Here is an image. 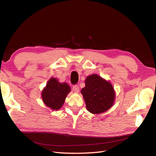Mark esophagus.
I'll return each mask as SVG.
<instances>
[{
    "label": "esophagus",
    "instance_id": "obj_1",
    "mask_svg": "<svg viewBox=\"0 0 156 156\" xmlns=\"http://www.w3.org/2000/svg\"><path fill=\"white\" fill-rule=\"evenodd\" d=\"M72 89H73V90H74L75 92H78L79 90H80V88H79V86L76 85V84L73 86Z\"/></svg>",
    "mask_w": 156,
    "mask_h": 156
}]
</instances>
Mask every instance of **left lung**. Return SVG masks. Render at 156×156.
<instances>
[{
    "label": "left lung",
    "mask_w": 156,
    "mask_h": 156,
    "mask_svg": "<svg viewBox=\"0 0 156 156\" xmlns=\"http://www.w3.org/2000/svg\"><path fill=\"white\" fill-rule=\"evenodd\" d=\"M82 89L87 110L93 114L102 113L111 108L115 101V93L112 86L97 74L89 76Z\"/></svg>",
    "instance_id": "8db88e82"
}]
</instances>
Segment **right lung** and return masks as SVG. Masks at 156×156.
<instances>
[{"label": "right lung", "instance_id": "add662e5", "mask_svg": "<svg viewBox=\"0 0 156 156\" xmlns=\"http://www.w3.org/2000/svg\"><path fill=\"white\" fill-rule=\"evenodd\" d=\"M69 91L70 87L67 84L59 83L57 79L52 78L42 92L43 101L53 110H58L62 107Z\"/></svg>", "mask_w": 156, "mask_h": 156}]
</instances>
